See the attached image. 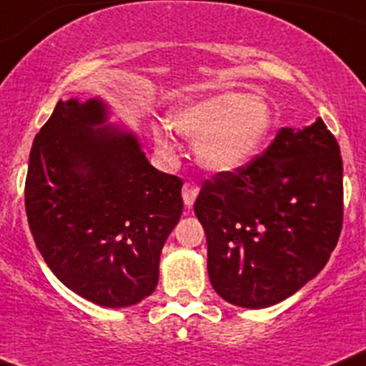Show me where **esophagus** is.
Segmentation results:
<instances>
[{"instance_id": "esophagus-1", "label": "esophagus", "mask_w": 366, "mask_h": 366, "mask_svg": "<svg viewBox=\"0 0 366 366\" xmlns=\"http://www.w3.org/2000/svg\"><path fill=\"white\" fill-rule=\"evenodd\" d=\"M199 197V186L195 182H186L182 187V199L186 207H191L195 204V199Z\"/></svg>"}]
</instances>
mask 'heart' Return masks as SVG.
<instances>
[{"mask_svg": "<svg viewBox=\"0 0 366 366\" xmlns=\"http://www.w3.org/2000/svg\"><path fill=\"white\" fill-rule=\"evenodd\" d=\"M169 126L193 140L195 159L206 171L232 173L246 166L261 149L273 124L268 102L257 94L220 91L180 102L169 111ZM154 142L169 149V137L162 124L151 126Z\"/></svg>", "mask_w": 366, "mask_h": 366, "instance_id": "1", "label": "heart"}]
</instances>
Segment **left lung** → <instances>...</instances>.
Here are the masks:
<instances>
[{
	"label": "left lung",
	"mask_w": 366,
	"mask_h": 366,
	"mask_svg": "<svg viewBox=\"0 0 366 366\" xmlns=\"http://www.w3.org/2000/svg\"><path fill=\"white\" fill-rule=\"evenodd\" d=\"M195 215L207 240V273L229 305L268 308L317 275L343 222V160L321 118L282 127L235 173L206 180Z\"/></svg>",
	"instance_id": "1"
}]
</instances>
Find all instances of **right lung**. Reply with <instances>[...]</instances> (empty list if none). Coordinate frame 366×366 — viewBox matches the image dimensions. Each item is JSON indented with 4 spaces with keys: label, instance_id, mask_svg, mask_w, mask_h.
<instances>
[{
    "label": "right lung",
    "instance_id": "1",
    "mask_svg": "<svg viewBox=\"0 0 366 366\" xmlns=\"http://www.w3.org/2000/svg\"><path fill=\"white\" fill-rule=\"evenodd\" d=\"M94 97L60 100L32 142L25 209L49 268L94 305L126 308L159 285L182 215V180L154 169L137 133Z\"/></svg>",
    "mask_w": 366,
    "mask_h": 366
}]
</instances>
